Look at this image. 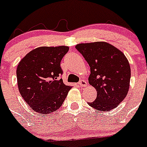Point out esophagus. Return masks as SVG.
Masks as SVG:
<instances>
[{
	"label": "esophagus",
	"instance_id": "esophagus-1",
	"mask_svg": "<svg viewBox=\"0 0 147 147\" xmlns=\"http://www.w3.org/2000/svg\"><path fill=\"white\" fill-rule=\"evenodd\" d=\"M78 84H79V86H86V84H87V83H86V81L82 80H80L79 83H78Z\"/></svg>",
	"mask_w": 147,
	"mask_h": 147
}]
</instances>
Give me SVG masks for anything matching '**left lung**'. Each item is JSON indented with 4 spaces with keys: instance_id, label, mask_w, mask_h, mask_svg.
<instances>
[{
    "instance_id": "1",
    "label": "left lung",
    "mask_w": 147,
    "mask_h": 147,
    "mask_svg": "<svg viewBox=\"0 0 147 147\" xmlns=\"http://www.w3.org/2000/svg\"><path fill=\"white\" fill-rule=\"evenodd\" d=\"M90 68L89 84L97 97L89 105L99 111L117 107L129 89L131 67L123 52L108 42L80 43L75 46Z\"/></svg>"
}]
</instances>
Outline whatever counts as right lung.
I'll list each match as a JSON object with an SVG mask.
<instances>
[{
    "mask_svg": "<svg viewBox=\"0 0 147 147\" xmlns=\"http://www.w3.org/2000/svg\"><path fill=\"white\" fill-rule=\"evenodd\" d=\"M67 46L39 47L20 61L16 69L20 93L25 102L40 114L51 113L62 105L71 86L59 79L60 66Z\"/></svg>",
    "mask_w": 147,
    "mask_h": 147,
    "instance_id": "add662e5",
    "label": "right lung"
}]
</instances>
